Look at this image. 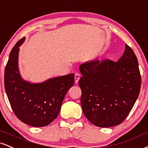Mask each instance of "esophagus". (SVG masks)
<instances>
[{
    "instance_id": "1",
    "label": "esophagus",
    "mask_w": 148,
    "mask_h": 148,
    "mask_svg": "<svg viewBox=\"0 0 148 148\" xmlns=\"http://www.w3.org/2000/svg\"><path fill=\"white\" fill-rule=\"evenodd\" d=\"M80 77H81V76H80L79 73H76L75 75H74V81H75V83H78V82H79L80 79Z\"/></svg>"
}]
</instances>
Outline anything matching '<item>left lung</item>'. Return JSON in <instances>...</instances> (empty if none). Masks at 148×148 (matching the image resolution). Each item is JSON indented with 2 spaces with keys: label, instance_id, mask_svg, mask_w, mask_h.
<instances>
[{
  "label": "left lung",
  "instance_id": "8db88e82",
  "mask_svg": "<svg viewBox=\"0 0 148 148\" xmlns=\"http://www.w3.org/2000/svg\"><path fill=\"white\" fill-rule=\"evenodd\" d=\"M82 77L81 103L86 118L97 127H110L125 120L140 92L141 78L138 60L125 45L117 62L98 59L79 66Z\"/></svg>",
  "mask_w": 148,
  "mask_h": 148
}]
</instances>
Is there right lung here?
Instances as JSON below:
<instances>
[{"instance_id":"add662e5","label":"right lung","mask_w":148,"mask_h":148,"mask_svg":"<svg viewBox=\"0 0 148 148\" xmlns=\"http://www.w3.org/2000/svg\"><path fill=\"white\" fill-rule=\"evenodd\" d=\"M25 40V37L18 40L10 54L5 69V92L18 119L33 127H44L58 116L65 94L74 85V74L41 83L23 79L18 67V54Z\"/></svg>"}]
</instances>
